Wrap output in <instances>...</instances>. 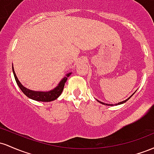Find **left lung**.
<instances>
[{
  "label": "left lung",
  "instance_id": "left-lung-1",
  "mask_svg": "<svg viewBox=\"0 0 154 154\" xmlns=\"http://www.w3.org/2000/svg\"><path fill=\"white\" fill-rule=\"evenodd\" d=\"M135 92H136V91H134V93H133V94H132V95H131L130 97H129V98H127V100H124V101H122V102H120V103H116V104H115V105H113V104H107V103H103V102H101V101H99V100H97V102H99V103H101V104H103V105H111V106H113V105H121V104H123V103H126V102H127V100H129V99H130V98H131V97H132L133 96V94H134V93H135Z\"/></svg>",
  "mask_w": 154,
  "mask_h": 154
}]
</instances>
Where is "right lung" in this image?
<instances>
[{
    "label": "right lung",
    "instance_id": "add662e5",
    "mask_svg": "<svg viewBox=\"0 0 154 154\" xmlns=\"http://www.w3.org/2000/svg\"><path fill=\"white\" fill-rule=\"evenodd\" d=\"M12 71H13L14 75L15 80L17 85L19 86V87L20 88L22 92L25 94L27 97L30 98V99L36 100V101H40V102H51L53 100H55L57 99L60 96V94L63 92L64 86H65V83L68 80V78L71 75L72 72H68V73L65 74V76L63 78L60 83L57 84V86L56 87H54V89H51V90L46 91H34L31 90V89H27L22 84L20 83L19 81L18 78H17L16 73H15L14 70V67L12 65Z\"/></svg>",
    "mask_w": 154,
    "mask_h": 154
}]
</instances>
